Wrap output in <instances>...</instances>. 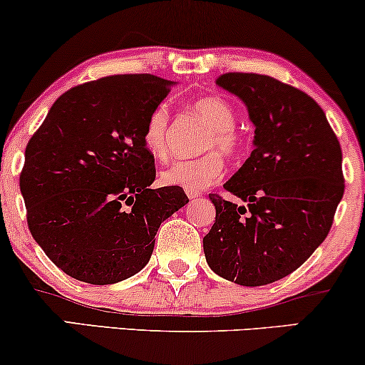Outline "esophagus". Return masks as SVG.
<instances>
[{
  "instance_id": "34e87169",
  "label": "esophagus",
  "mask_w": 365,
  "mask_h": 365,
  "mask_svg": "<svg viewBox=\"0 0 365 365\" xmlns=\"http://www.w3.org/2000/svg\"><path fill=\"white\" fill-rule=\"evenodd\" d=\"M187 195H188V199H190V200H195V199H199V197H200V192H187Z\"/></svg>"
}]
</instances>
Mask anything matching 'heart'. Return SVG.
<instances>
[{
	"label": "heart",
	"mask_w": 365,
	"mask_h": 365,
	"mask_svg": "<svg viewBox=\"0 0 365 365\" xmlns=\"http://www.w3.org/2000/svg\"><path fill=\"white\" fill-rule=\"evenodd\" d=\"M200 118L207 122L202 151L217 149L225 156H235L243 149L245 138L236 129V110L221 96H202L192 103ZM170 112L166 105H156L146 118L143 130L144 148L156 160L165 161L170 155ZM219 152V153H220ZM217 151H209L194 160H180L161 171V182L165 185L182 187L188 192H197L212 185L225 175V161Z\"/></svg>",
	"instance_id": "obj_1"
}]
</instances>
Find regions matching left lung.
<instances>
[{
    "instance_id": "1",
    "label": "left lung",
    "mask_w": 365,
    "mask_h": 365,
    "mask_svg": "<svg viewBox=\"0 0 365 365\" xmlns=\"http://www.w3.org/2000/svg\"><path fill=\"white\" fill-rule=\"evenodd\" d=\"M255 124V149L225 183L241 202L209 194L216 222L204 236L209 267L240 285H265L299 269L330 232L345 190L341 148L304 91L265 74L226 73Z\"/></svg>"
}]
</instances>
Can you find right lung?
Segmentation results:
<instances>
[{
    "label": "right lung",
    "instance_id": "obj_1",
    "mask_svg": "<svg viewBox=\"0 0 365 365\" xmlns=\"http://www.w3.org/2000/svg\"><path fill=\"white\" fill-rule=\"evenodd\" d=\"M171 85L153 74L83 83L30 138L20 173L29 230L69 277L95 285L133 277L161 222L188 202L182 187H149L156 168L143 130Z\"/></svg>",
    "mask_w": 365,
    "mask_h": 365
}]
</instances>
